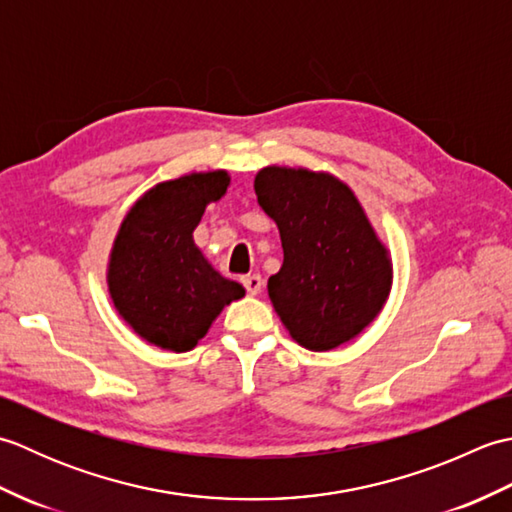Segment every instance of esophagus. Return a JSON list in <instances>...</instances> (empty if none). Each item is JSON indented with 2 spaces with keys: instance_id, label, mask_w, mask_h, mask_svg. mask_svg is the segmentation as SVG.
Listing matches in <instances>:
<instances>
[{
  "instance_id": "esophagus-1",
  "label": "esophagus",
  "mask_w": 512,
  "mask_h": 512,
  "mask_svg": "<svg viewBox=\"0 0 512 512\" xmlns=\"http://www.w3.org/2000/svg\"><path fill=\"white\" fill-rule=\"evenodd\" d=\"M242 284H244V288H246V292L248 295H259V292H262V288H264V279L259 277V275H246V277H242Z\"/></svg>"
}]
</instances>
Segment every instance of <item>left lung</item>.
Wrapping results in <instances>:
<instances>
[{"mask_svg":"<svg viewBox=\"0 0 512 512\" xmlns=\"http://www.w3.org/2000/svg\"><path fill=\"white\" fill-rule=\"evenodd\" d=\"M255 193L284 248L268 279L284 328L312 352L356 339L385 308L394 264L354 191L328 171L270 165L257 171Z\"/></svg>","mask_w":512,"mask_h":512,"instance_id":"obj_1","label":"left lung"}]
</instances>
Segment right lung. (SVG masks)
I'll list each match as a JSON object with an SVG mask.
<instances>
[{"label": "right lung", "instance_id": "1", "mask_svg": "<svg viewBox=\"0 0 512 512\" xmlns=\"http://www.w3.org/2000/svg\"><path fill=\"white\" fill-rule=\"evenodd\" d=\"M224 169L158 182L132 204L107 259V292L140 339L167 352H189L220 312L246 290L222 277L193 239L206 206L222 200Z\"/></svg>", "mask_w": 512, "mask_h": 512}]
</instances>
